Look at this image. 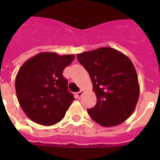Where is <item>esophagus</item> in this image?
<instances>
[{"label":"esophagus","mask_w":160,"mask_h":160,"mask_svg":"<svg viewBox=\"0 0 160 160\" xmlns=\"http://www.w3.org/2000/svg\"><path fill=\"white\" fill-rule=\"evenodd\" d=\"M82 94H83V90H80L79 92H78L77 94H76V97H77L78 98H80L81 96L82 95Z\"/></svg>","instance_id":"34e87169"}]
</instances>
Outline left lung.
Masks as SVG:
<instances>
[{"label":"left lung","mask_w":160,"mask_h":160,"mask_svg":"<svg viewBox=\"0 0 160 160\" xmlns=\"http://www.w3.org/2000/svg\"><path fill=\"white\" fill-rule=\"evenodd\" d=\"M88 71L97 97L88 113L102 127L119 125L136 107L139 85L135 66L125 54L111 47H102L77 54Z\"/></svg>","instance_id":"left-lung-1"}]
</instances>
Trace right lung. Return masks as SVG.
I'll return each instance as SVG.
<instances>
[{
	"instance_id": "add662e5",
	"label": "right lung",
	"mask_w": 160,
	"mask_h": 160,
	"mask_svg": "<svg viewBox=\"0 0 160 160\" xmlns=\"http://www.w3.org/2000/svg\"><path fill=\"white\" fill-rule=\"evenodd\" d=\"M73 59V54L42 52L20 68L15 80L17 97L32 121L52 126L64 118L74 98L62 73Z\"/></svg>"
}]
</instances>
